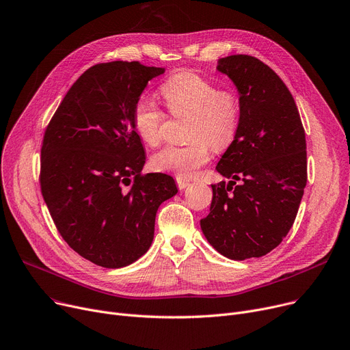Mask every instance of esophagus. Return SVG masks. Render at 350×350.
I'll use <instances>...</instances> for the list:
<instances>
[{"label": "esophagus", "mask_w": 350, "mask_h": 350, "mask_svg": "<svg viewBox=\"0 0 350 350\" xmlns=\"http://www.w3.org/2000/svg\"><path fill=\"white\" fill-rule=\"evenodd\" d=\"M176 183H177V187L180 190L185 189L187 185H190V180H185V178H181V177H176Z\"/></svg>", "instance_id": "1"}]
</instances>
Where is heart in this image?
<instances>
[{
    "mask_svg": "<svg viewBox=\"0 0 350 350\" xmlns=\"http://www.w3.org/2000/svg\"><path fill=\"white\" fill-rule=\"evenodd\" d=\"M169 113L174 118L189 116L187 145L166 146L152 157L159 172L189 178L211 159L213 149H228L238 136L242 122V98L235 88H218L217 83L194 72H178L159 87ZM166 113L148 100H139L132 109V126L149 146L163 139Z\"/></svg>",
    "mask_w": 350,
    "mask_h": 350,
    "instance_id": "1",
    "label": "heart"
}]
</instances>
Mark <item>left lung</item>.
I'll return each mask as SVG.
<instances>
[{
	"label": "left lung",
	"mask_w": 350,
	"mask_h": 350,
	"mask_svg": "<svg viewBox=\"0 0 350 350\" xmlns=\"http://www.w3.org/2000/svg\"><path fill=\"white\" fill-rule=\"evenodd\" d=\"M242 98L238 136L217 170L205 238L232 260L262 258L291 229L307 184L306 131L290 90L266 63L249 55L219 59ZM243 183L238 186L236 181Z\"/></svg>",
	"instance_id": "left-lung-1"
}]
</instances>
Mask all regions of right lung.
<instances>
[{"mask_svg":"<svg viewBox=\"0 0 350 350\" xmlns=\"http://www.w3.org/2000/svg\"><path fill=\"white\" fill-rule=\"evenodd\" d=\"M163 67L98 63L70 87L46 126L40 191L66 243L107 269L148 252L157 208L177 193L172 176L144 174L145 150L132 109Z\"/></svg>","mask_w":350,"mask_h":350,"instance_id":"1","label":"right lung"}]
</instances>
